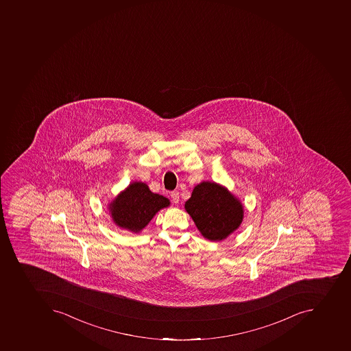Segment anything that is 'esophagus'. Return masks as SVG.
<instances>
[{
  "label": "esophagus",
  "mask_w": 351,
  "mask_h": 351,
  "mask_svg": "<svg viewBox=\"0 0 351 351\" xmlns=\"http://www.w3.org/2000/svg\"><path fill=\"white\" fill-rule=\"evenodd\" d=\"M171 199L174 204H179L180 194L178 191H173V192H171Z\"/></svg>",
  "instance_id": "34e87169"
}]
</instances>
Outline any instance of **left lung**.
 <instances>
[{
    "label": "left lung",
    "mask_w": 351,
    "mask_h": 351,
    "mask_svg": "<svg viewBox=\"0 0 351 351\" xmlns=\"http://www.w3.org/2000/svg\"><path fill=\"white\" fill-rule=\"evenodd\" d=\"M184 207L203 237L210 241L226 239L243 221L241 202L223 185L210 181L196 185Z\"/></svg>",
    "instance_id": "left-lung-1"
}]
</instances>
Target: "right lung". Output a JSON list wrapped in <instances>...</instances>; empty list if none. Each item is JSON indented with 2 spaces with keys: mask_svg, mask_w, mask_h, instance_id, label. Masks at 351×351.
<instances>
[{
  "mask_svg": "<svg viewBox=\"0 0 351 351\" xmlns=\"http://www.w3.org/2000/svg\"><path fill=\"white\" fill-rule=\"evenodd\" d=\"M170 205L165 196L152 193L144 182H133L108 205L110 216L119 228L141 232L161 208Z\"/></svg>",
  "mask_w": 351,
  "mask_h": 351,
  "instance_id": "right-lung-1",
  "label": "right lung"
}]
</instances>
